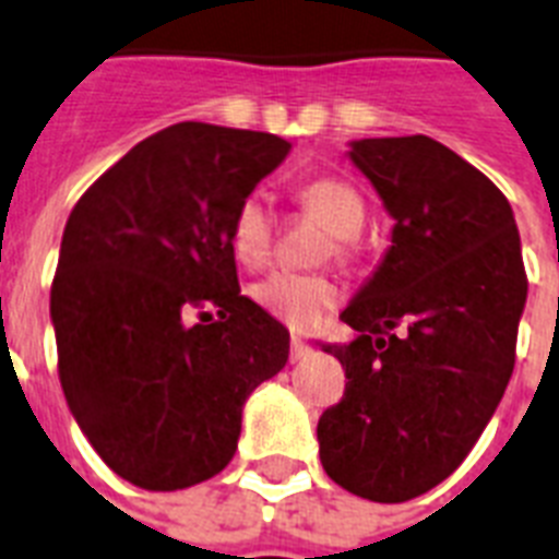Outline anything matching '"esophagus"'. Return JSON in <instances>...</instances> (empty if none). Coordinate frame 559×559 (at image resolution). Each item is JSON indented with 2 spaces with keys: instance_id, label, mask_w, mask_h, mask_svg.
<instances>
[{
  "instance_id": "1",
  "label": "esophagus",
  "mask_w": 559,
  "mask_h": 559,
  "mask_svg": "<svg viewBox=\"0 0 559 559\" xmlns=\"http://www.w3.org/2000/svg\"><path fill=\"white\" fill-rule=\"evenodd\" d=\"M308 352H311V349H308V346L300 341V337H292V355H288V357H292V364H297V360L308 357Z\"/></svg>"
}]
</instances>
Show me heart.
I'll use <instances>...</instances> for the list:
<instances>
[{
    "mask_svg": "<svg viewBox=\"0 0 559 559\" xmlns=\"http://www.w3.org/2000/svg\"><path fill=\"white\" fill-rule=\"evenodd\" d=\"M306 216L317 218L329 230L332 242H325V257L352 259L357 248V234L364 230L366 202L360 190L346 178H311L294 193ZM230 251L248 267H259L274 248V216L259 195L239 202L230 218ZM253 297L267 314L292 329H314L337 302V288L329 276L320 274H271L253 288Z\"/></svg>",
    "mask_w": 559,
    "mask_h": 559,
    "instance_id": "1",
    "label": "heart"
}]
</instances>
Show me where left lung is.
<instances>
[{
    "label": "left lung",
    "mask_w": 559,
    "mask_h": 559,
    "mask_svg": "<svg viewBox=\"0 0 559 559\" xmlns=\"http://www.w3.org/2000/svg\"><path fill=\"white\" fill-rule=\"evenodd\" d=\"M349 158L395 218L392 245L341 320V404L317 424L341 488L406 502L456 471L511 381L528 276L513 210L485 173L427 135L364 138Z\"/></svg>",
    "instance_id": "8db88e82"
}]
</instances>
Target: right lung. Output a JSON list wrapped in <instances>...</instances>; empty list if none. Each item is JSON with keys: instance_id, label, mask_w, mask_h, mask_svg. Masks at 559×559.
<instances>
[{"instance_id": "1", "label": "right lung", "mask_w": 559, "mask_h": 559, "mask_svg": "<svg viewBox=\"0 0 559 559\" xmlns=\"http://www.w3.org/2000/svg\"><path fill=\"white\" fill-rule=\"evenodd\" d=\"M288 150L267 132L176 123L106 169L66 222L51 283L62 392L97 456L138 488L225 471L245 399L288 360V329L239 294L227 236Z\"/></svg>"}]
</instances>
